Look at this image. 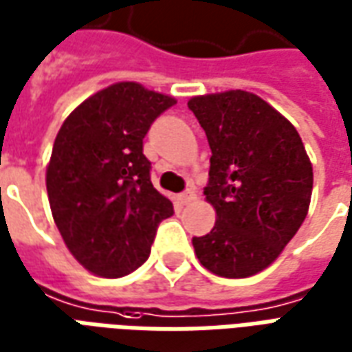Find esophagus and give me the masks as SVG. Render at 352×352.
Instances as JSON below:
<instances>
[{
  "instance_id": "1",
  "label": "esophagus",
  "mask_w": 352,
  "mask_h": 352,
  "mask_svg": "<svg viewBox=\"0 0 352 352\" xmlns=\"http://www.w3.org/2000/svg\"><path fill=\"white\" fill-rule=\"evenodd\" d=\"M194 198H196V192H194V190H186V192H183L181 196H179V201H181L183 206H186V204H190V201Z\"/></svg>"
}]
</instances>
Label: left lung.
<instances>
[{
  "instance_id": "obj_1",
  "label": "left lung",
  "mask_w": 352,
  "mask_h": 352,
  "mask_svg": "<svg viewBox=\"0 0 352 352\" xmlns=\"http://www.w3.org/2000/svg\"><path fill=\"white\" fill-rule=\"evenodd\" d=\"M188 109L211 146L206 199L213 230L192 237L199 264L243 279L277 258L309 209L313 168L300 133L256 94L228 90L196 96Z\"/></svg>"
}]
</instances>
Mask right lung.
Listing matches in <instances>:
<instances>
[{
	"label": "right lung",
	"mask_w": 352,
	"mask_h": 352,
	"mask_svg": "<svg viewBox=\"0 0 352 352\" xmlns=\"http://www.w3.org/2000/svg\"><path fill=\"white\" fill-rule=\"evenodd\" d=\"M177 101L138 82H116L80 103L58 131L47 168L54 222L79 264L124 277L145 264L173 204L151 183L143 139Z\"/></svg>",
	"instance_id": "1"
}]
</instances>
